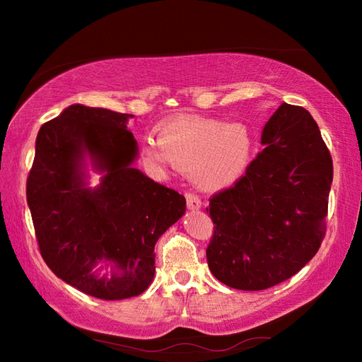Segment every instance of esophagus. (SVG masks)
I'll use <instances>...</instances> for the list:
<instances>
[{"label":"esophagus","instance_id":"34e87169","mask_svg":"<svg viewBox=\"0 0 362 362\" xmlns=\"http://www.w3.org/2000/svg\"><path fill=\"white\" fill-rule=\"evenodd\" d=\"M185 199H187V205H188V209H189L191 211H197V210H201L202 202H201V199H199L196 194H193V193H187V194H185Z\"/></svg>","mask_w":362,"mask_h":362}]
</instances>
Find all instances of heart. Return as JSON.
Instances as JSON below:
<instances>
[{
	"label": "heart",
	"instance_id": "obj_1",
	"mask_svg": "<svg viewBox=\"0 0 362 362\" xmlns=\"http://www.w3.org/2000/svg\"><path fill=\"white\" fill-rule=\"evenodd\" d=\"M252 148L249 129L241 122L180 118L161 126L157 143H146L144 152L158 165L189 169L191 180L199 188L219 191L241 179Z\"/></svg>",
	"mask_w": 362,
	"mask_h": 362
}]
</instances>
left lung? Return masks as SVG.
<instances>
[{
	"label": "left lung",
	"mask_w": 362,
	"mask_h": 362,
	"mask_svg": "<svg viewBox=\"0 0 362 362\" xmlns=\"http://www.w3.org/2000/svg\"><path fill=\"white\" fill-rule=\"evenodd\" d=\"M261 151L232 188L210 199L211 274L230 288L261 291L291 279L325 235L333 161L317 122L283 103L263 129Z\"/></svg>",
	"instance_id": "obj_1"
}]
</instances>
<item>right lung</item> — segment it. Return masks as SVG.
<instances>
[{"label":"right lung","instance_id":"1","mask_svg":"<svg viewBox=\"0 0 362 362\" xmlns=\"http://www.w3.org/2000/svg\"><path fill=\"white\" fill-rule=\"evenodd\" d=\"M132 115L73 104L38 130L26 197L38 247L65 283L103 300L140 296L153 247L187 210L177 191L134 165ZM90 172L102 175L96 187Z\"/></svg>","mask_w":362,"mask_h":362}]
</instances>
